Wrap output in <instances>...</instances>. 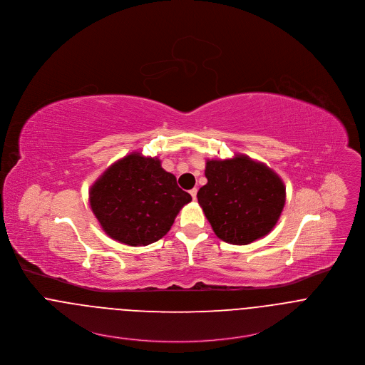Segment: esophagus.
I'll return each instance as SVG.
<instances>
[{
    "instance_id": "obj_1",
    "label": "esophagus",
    "mask_w": 365,
    "mask_h": 365,
    "mask_svg": "<svg viewBox=\"0 0 365 365\" xmlns=\"http://www.w3.org/2000/svg\"><path fill=\"white\" fill-rule=\"evenodd\" d=\"M197 192H198V190H197V188H192V190H190V195L192 197L194 200L197 199Z\"/></svg>"
}]
</instances>
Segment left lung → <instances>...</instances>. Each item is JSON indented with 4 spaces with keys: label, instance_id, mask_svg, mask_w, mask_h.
Returning <instances> with one entry per match:
<instances>
[{
    "label": "left lung",
    "instance_id": "8db88e82",
    "mask_svg": "<svg viewBox=\"0 0 365 365\" xmlns=\"http://www.w3.org/2000/svg\"><path fill=\"white\" fill-rule=\"evenodd\" d=\"M207 184L198 202L215 234L225 242L247 245L276 226L286 202V187L269 167L235 155L207 160Z\"/></svg>",
    "mask_w": 365,
    "mask_h": 365
}]
</instances>
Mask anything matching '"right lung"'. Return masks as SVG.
<instances>
[{
    "label": "right lung",
    "mask_w": 365,
    "mask_h": 365,
    "mask_svg": "<svg viewBox=\"0 0 365 365\" xmlns=\"http://www.w3.org/2000/svg\"><path fill=\"white\" fill-rule=\"evenodd\" d=\"M192 200L158 158L138 152L108 167L91 187V207L113 240L149 245L171 229L181 207Z\"/></svg>",
    "instance_id": "right-lung-1"
}]
</instances>
